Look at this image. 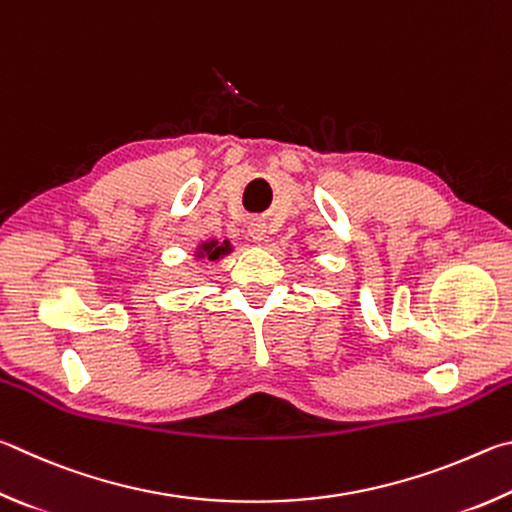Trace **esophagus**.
Returning <instances> with one entry per match:
<instances>
[{"mask_svg": "<svg viewBox=\"0 0 512 512\" xmlns=\"http://www.w3.org/2000/svg\"><path fill=\"white\" fill-rule=\"evenodd\" d=\"M249 236H251V240L263 242L265 240V224L261 220H251L249 222Z\"/></svg>", "mask_w": 512, "mask_h": 512, "instance_id": "1", "label": "esophagus"}]
</instances>
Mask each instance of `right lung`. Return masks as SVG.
I'll list each match as a JSON object with an SVG mask.
<instances>
[{
	"instance_id": "right-lung-1",
	"label": "right lung",
	"mask_w": 512,
	"mask_h": 512,
	"mask_svg": "<svg viewBox=\"0 0 512 512\" xmlns=\"http://www.w3.org/2000/svg\"><path fill=\"white\" fill-rule=\"evenodd\" d=\"M231 245L229 240L218 242V240H204L200 247L195 251V258H206V261H220L227 254H231Z\"/></svg>"
}]
</instances>
